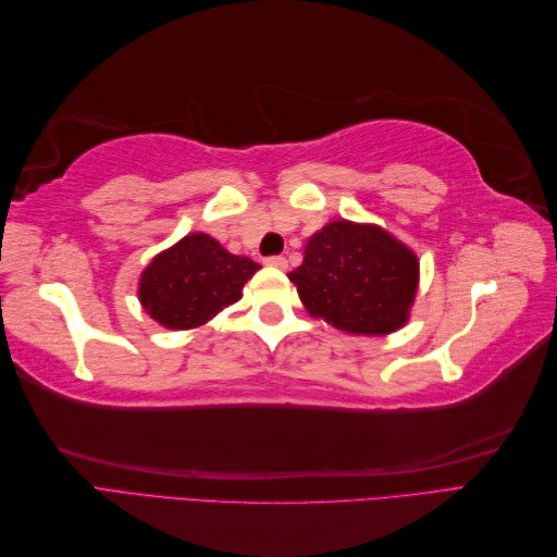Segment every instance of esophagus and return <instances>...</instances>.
<instances>
[{"mask_svg":"<svg viewBox=\"0 0 557 557\" xmlns=\"http://www.w3.org/2000/svg\"><path fill=\"white\" fill-rule=\"evenodd\" d=\"M264 262H267L269 267H276V269H285V267H288V260H285L283 256H269Z\"/></svg>","mask_w":557,"mask_h":557,"instance_id":"34e87169","label":"esophagus"}]
</instances>
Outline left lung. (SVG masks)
Returning a JSON list of instances; mask_svg holds the SVG:
<instances>
[{
	"label": "left lung",
	"mask_w": 557,
	"mask_h": 557,
	"mask_svg": "<svg viewBox=\"0 0 557 557\" xmlns=\"http://www.w3.org/2000/svg\"><path fill=\"white\" fill-rule=\"evenodd\" d=\"M288 278L311 315L350 334H387L407 323L418 285L413 252L374 225L336 221L315 232Z\"/></svg>",
	"instance_id": "1"
}]
</instances>
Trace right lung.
<instances>
[{
    "instance_id": "right-lung-1",
    "label": "right lung",
    "mask_w": 557,
    "mask_h": 557,
    "mask_svg": "<svg viewBox=\"0 0 557 557\" xmlns=\"http://www.w3.org/2000/svg\"><path fill=\"white\" fill-rule=\"evenodd\" d=\"M258 269V262L232 256L209 234H188L148 264L139 299L160 325L188 330L234 305Z\"/></svg>"
}]
</instances>
